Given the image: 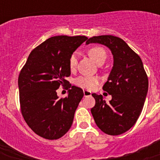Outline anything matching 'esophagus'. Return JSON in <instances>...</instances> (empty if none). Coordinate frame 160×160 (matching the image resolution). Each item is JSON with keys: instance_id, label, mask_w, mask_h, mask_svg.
<instances>
[{"instance_id": "esophagus-1", "label": "esophagus", "mask_w": 160, "mask_h": 160, "mask_svg": "<svg viewBox=\"0 0 160 160\" xmlns=\"http://www.w3.org/2000/svg\"><path fill=\"white\" fill-rule=\"evenodd\" d=\"M83 94H84L85 97H87V96L91 95V92H90V91H89V90H83Z\"/></svg>"}]
</instances>
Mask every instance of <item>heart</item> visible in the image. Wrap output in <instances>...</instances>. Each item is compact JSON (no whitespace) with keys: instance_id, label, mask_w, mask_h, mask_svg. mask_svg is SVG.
Instances as JSON below:
<instances>
[{"instance_id":"obj_1","label":"heart","mask_w":160,"mask_h":160,"mask_svg":"<svg viewBox=\"0 0 160 160\" xmlns=\"http://www.w3.org/2000/svg\"><path fill=\"white\" fill-rule=\"evenodd\" d=\"M90 57L97 64L100 62H105L107 58V53L105 49L100 46H94L88 50ZM78 58L77 53H74L70 56L69 59V66L71 70H74L77 66ZM99 82V79L97 77H91V76H80L75 80V84L78 87L87 90H93Z\"/></svg>"}]
</instances>
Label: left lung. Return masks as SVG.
<instances>
[{"mask_svg":"<svg viewBox=\"0 0 160 160\" xmlns=\"http://www.w3.org/2000/svg\"><path fill=\"white\" fill-rule=\"evenodd\" d=\"M98 43L111 49L112 70L102 89L111 94L108 103L102 95L92 94L95 105L91 109L95 123L102 131L118 135L135 125L143 108L148 78L140 57L122 39L112 35L89 38L86 44Z\"/></svg>","mask_w":160,"mask_h":160,"instance_id":"left-lung-1","label":"left lung"}]
</instances>
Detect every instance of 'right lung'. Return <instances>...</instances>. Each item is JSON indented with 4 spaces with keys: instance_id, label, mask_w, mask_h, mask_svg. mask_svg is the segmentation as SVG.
Listing matches in <instances>:
<instances>
[{
    "instance_id": "obj_1",
    "label": "right lung",
    "mask_w": 160,
    "mask_h": 160,
    "mask_svg": "<svg viewBox=\"0 0 160 160\" xmlns=\"http://www.w3.org/2000/svg\"><path fill=\"white\" fill-rule=\"evenodd\" d=\"M86 36H55L31 51L18 78L21 111L29 128L46 139H58L73 123L83 97L79 87L66 80L70 75L69 59ZM68 85V96L59 99L57 90Z\"/></svg>"
}]
</instances>
